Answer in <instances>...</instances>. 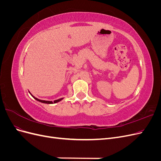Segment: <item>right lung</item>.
<instances>
[{"instance_id":"1","label":"right lung","mask_w":161,"mask_h":161,"mask_svg":"<svg viewBox=\"0 0 161 161\" xmlns=\"http://www.w3.org/2000/svg\"><path fill=\"white\" fill-rule=\"evenodd\" d=\"M31 94V93H30ZM31 95L33 97L34 99H35L36 100H37V101H40V102H42V103H47V104H52V103H58V102H59V101H60L61 100H62L63 99V98H61V99H57V100H55V101H53V102L52 101H44V100H40V99H37V98H36V97H35L34 96H33L31 94Z\"/></svg>"}]
</instances>
